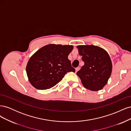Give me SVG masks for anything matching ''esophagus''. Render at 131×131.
<instances>
[{
  "label": "esophagus",
  "mask_w": 131,
  "mask_h": 131,
  "mask_svg": "<svg viewBox=\"0 0 131 131\" xmlns=\"http://www.w3.org/2000/svg\"><path fill=\"white\" fill-rule=\"evenodd\" d=\"M79 69H80V68H79V67H77V68H75V73H77L78 71L79 70Z\"/></svg>",
  "instance_id": "obj_1"
}]
</instances>
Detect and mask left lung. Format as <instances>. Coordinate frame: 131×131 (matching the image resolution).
<instances>
[{"label": "left lung", "mask_w": 131, "mask_h": 131, "mask_svg": "<svg viewBox=\"0 0 131 131\" xmlns=\"http://www.w3.org/2000/svg\"><path fill=\"white\" fill-rule=\"evenodd\" d=\"M79 53L84 62L77 73L82 85L93 91L102 90L107 84L112 72V63L109 54L101 47L91 45H79Z\"/></svg>", "instance_id": "1"}]
</instances>
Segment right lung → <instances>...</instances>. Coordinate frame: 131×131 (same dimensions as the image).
I'll return each instance as SVG.
<instances>
[{"mask_svg": "<svg viewBox=\"0 0 131 131\" xmlns=\"http://www.w3.org/2000/svg\"><path fill=\"white\" fill-rule=\"evenodd\" d=\"M72 45L49 44L38 50L28 62L26 72L28 80L38 90L52 88L68 72H75L68 56Z\"/></svg>", "mask_w": 131, "mask_h": 131, "instance_id": "1", "label": "right lung"}]
</instances>
